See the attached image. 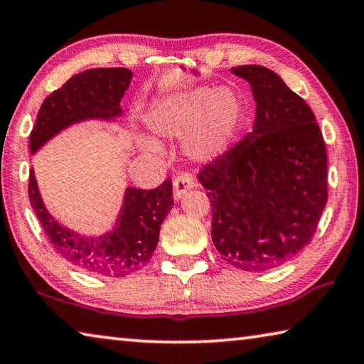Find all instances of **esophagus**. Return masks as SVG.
I'll list each match as a JSON object with an SVG mask.
<instances>
[{
    "label": "esophagus",
    "mask_w": 364,
    "mask_h": 364,
    "mask_svg": "<svg viewBox=\"0 0 364 364\" xmlns=\"http://www.w3.org/2000/svg\"><path fill=\"white\" fill-rule=\"evenodd\" d=\"M194 186V178L189 173H181L173 180V199L180 200L186 191Z\"/></svg>",
    "instance_id": "esophagus-1"
}]
</instances>
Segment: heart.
<instances>
[{
    "mask_svg": "<svg viewBox=\"0 0 364 364\" xmlns=\"http://www.w3.org/2000/svg\"><path fill=\"white\" fill-rule=\"evenodd\" d=\"M239 101L230 90L212 91L196 86L164 95L151 104L144 115L146 125L160 138H181L184 154L197 162L212 160L230 143L239 120ZM141 151L156 154V139L141 136Z\"/></svg>",
    "mask_w": 364,
    "mask_h": 364,
    "instance_id": "1",
    "label": "heart"
}]
</instances>
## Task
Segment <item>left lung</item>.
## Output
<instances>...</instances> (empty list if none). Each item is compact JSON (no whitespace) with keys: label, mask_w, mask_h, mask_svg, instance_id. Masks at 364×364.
<instances>
[{"label":"left lung","mask_w":364,"mask_h":364,"mask_svg":"<svg viewBox=\"0 0 364 364\" xmlns=\"http://www.w3.org/2000/svg\"><path fill=\"white\" fill-rule=\"evenodd\" d=\"M257 104L254 128L202 167L212 241L232 267L264 271L311 241L328 202V156L308 104L262 65H239Z\"/></svg>","instance_id":"left-lung-1"}]
</instances>
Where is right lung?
<instances>
[{
	"instance_id": "right-lung-1",
	"label": "right lung",
	"mask_w": 364,
	"mask_h": 364,
	"mask_svg": "<svg viewBox=\"0 0 364 364\" xmlns=\"http://www.w3.org/2000/svg\"><path fill=\"white\" fill-rule=\"evenodd\" d=\"M133 72L123 67L90 69L73 75L43 101L32 133L30 152L64 128L85 120H114L123 114L120 101ZM30 204L49 242L67 262L88 273L125 278L151 260L162 221L173 207L171 180L156 189L127 188L115 226L102 236H82L53 218L41 199L33 168L28 176Z\"/></svg>"
}]
</instances>
